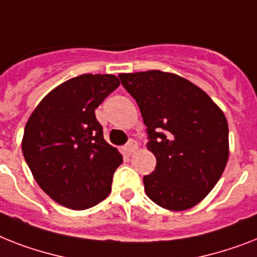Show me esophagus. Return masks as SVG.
<instances>
[{
	"instance_id": "obj_1",
	"label": "esophagus",
	"mask_w": 257,
	"mask_h": 257,
	"mask_svg": "<svg viewBox=\"0 0 257 257\" xmlns=\"http://www.w3.org/2000/svg\"><path fill=\"white\" fill-rule=\"evenodd\" d=\"M136 149H137V143H136L135 140H129L128 144H126L124 148L125 153L129 154V156H131V154H132Z\"/></svg>"
}]
</instances>
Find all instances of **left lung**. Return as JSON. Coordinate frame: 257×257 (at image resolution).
<instances>
[{"mask_svg": "<svg viewBox=\"0 0 257 257\" xmlns=\"http://www.w3.org/2000/svg\"><path fill=\"white\" fill-rule=\"evenodd\" d=\"M147 125L148 149L156 156L144 177L158 206L183 211L215 186L228 160V124L211 97L178 75L162 71L120 74Z\"/></svg>", "mask_w": 257, "mask_h": 257, "instance_id": "1", "label": "left lung"}]
</instances>
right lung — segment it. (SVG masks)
Segmentation results:
<instances>
[{
  "mask_svg": "<svg viewBox=\"0 0 257 257\" xmlns=\"http://www.w3.org/2000/svg\"><path fill=\"white\" fill-rule=\"evenodd\" d=\"M120 81L84 74L53 89L25 126L22 152L35 181L64 207L85 210L108 197L121 154L104 140L95 109Z\"/></svg>",
  "mask_w": 257,
  "mask_h": 257,
  "instance_id": "right-lung-1",
  "label": "right lung"
}]
</instances>
